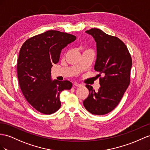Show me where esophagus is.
I'll use <instances>...</instances> for the list:
<instances>
[{
  "label": "esophagus",
  "instance_id": "34e87169",
  "mask_svg": "<svg viewBox=\"0 0 150 150\" xmlns=\"http://www.w3.org/2000/svg\"><path fill=\"white\" fill-rule=\"evenodd\" d=\"M74 85L75 86H76V87H82V84H80V83H77V82H75Z\"/></svg>",
  "mask_w": 150,
  "mask_h": 150
}]
</instances>
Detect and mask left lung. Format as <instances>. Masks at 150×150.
Returning a JSON list of instances; mask_svg holds the SVG:
<instances>
[{"instance_id": "8db88e82", "label": "left lung", "mask_w": 150, "mask_h": 150, "mask_svg": "<svg viewBox=\"0 0 150 150\" xmlns=\"http://www.w3.org/2000/svg\"><path fill=\"white\" fill-rule=\"evenodd\" d=\"M96 42L97 57L94 70L99 72L100 87L97 92L93 87L89 89L88 97L83 101L86 109L93 115L110 113L120 103L130 84L132 58L125 44L120 38L108 35L98 28L86 32Z\"/></svg>"}]
</instances>
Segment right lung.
I'll return each mask as SVG.
<instances>
[{
  "label": "right lung",
  "instance_id": "1",
  "mask_svg": "<svg viewBox=\"0 0 150 150\" xmlns=\"http://www.w3.org/2000/svg\"><path fill=\"white\" fill-rule=\"evenodd\" d=\"M76 39L71 34L49 30L26 40L17 62L19 84L23 94L38 112L55 113L61 107L60 93L70 90L68 80H51V68L58 63L62 49Z\"/></svg>",
  "mask_w": 150,
  "mask_h": 150
}]
</instances>
